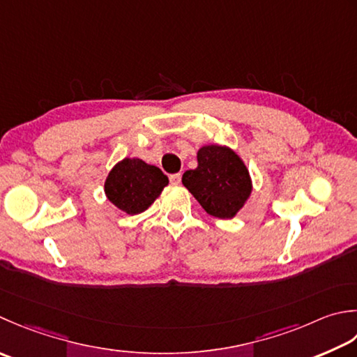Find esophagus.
<instances>
[{
    "mask_svg": "<svg viewBox=\"0 0 357 357\" xmlns=\"http://www.w3.org/2000/svg\"><path fill=\"white\" fill-rule=\"evenodd\" d=\"M181 173H174V174H170V183L172 184H174V185H178L179 183H181Z\"/></svg>",
    "mask_w": 357,
    "mask_h": 357,
    "instance_id": "obj_1",
    "label": "esophagus"
}]
</instances>
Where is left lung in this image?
<instances>
[{
    "instance_id": "8db88e82",
    "label": "left lung",
    "mask_w": 357,
    "mask_h": 357,
    "mask_svg": "<svg viewBox=\"0 0 357 357\" xmlns=\"http://www.w3.org/2000/svg\"><path fill=\"white\" fill-rule=\"evenodd\" d=\"M197 158L198 167L183 174V184L208 215L234 218L252 192L248 167L232 149L222 145L201 146Z\"/></svg>"
}]
</instances>
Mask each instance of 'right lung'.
Here are the masks:
<instances>
[{
    "instance_id": "obj_1",
    "label": "right lung",
    "mask_w": 357,
    "mask_h": 357,
    "mask_svg": "<svg viewBox=\"0 0 357 357\" xmlns=\"http://www.w3.org/2000/svg\"><path fill=\"white\" fill-rule=\"evenodd\" d=\"M169 178L155 165L137 158H125L117 162L105 181V195L128 215L146 211L159 197Z\"/></svg>"
}]
</instances>
